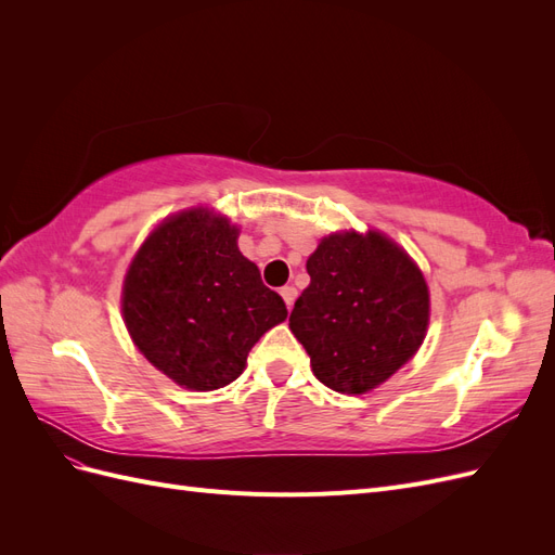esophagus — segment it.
<instances>
[{
    "instance_id": "34e87169",
    "label": "esophagus",
    "mask_w": 555,
    "mask_h": 555,
    "mask_svg": "<svg viewBox=\"0 0 555 555\" xmlns=\"http://www.w3.org/2000/svg\"><path fill=\"white\" fill-rule=\"evenodd\" d=\"M280 294H282V298H284V304H287V308H292L298 292H296V287H292V284H287V287H282V289H280Z\"/></svg>"
}]
</instances>
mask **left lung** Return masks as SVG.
I'll return each instance as SVG.
<instances>
[{
  "label": "left lung",
  "mask_w": 555,
  "mask_h": 555,
  "mask_svg": "<svg viewBox=\"0 0 555 555\" xmlns=\"http://www.w3.org/2000/svg\"><path fill=\"white\" fill-rule=\"evenodd\" d=\"M306 268L310 284L289 328L319 382L365 393L416 354L428 326V287L393 241L377 231L333 233Z\"/></svg>",
  "instance_id": "obj_1"
}]
</instances>
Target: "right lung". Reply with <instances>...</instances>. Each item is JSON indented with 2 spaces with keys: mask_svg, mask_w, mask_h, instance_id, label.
Wrapping results in <instances>:
<instances>
[{
  "mask_svg": "<svg viewBox=\"0 0 555 555\" xmlns=\"http://www.w3.org/2000/svg\"><path fill=\"white\" fill-rule=\"evenodd\" d=\"M238 229L204 208L159 224L125 278L122 314L141 354L184 389L212 391L287 319L280 294L238 249Z\"/></svg>",
  "mask_w": 555,
  "mask_h": 555,
  "instance_id": "add662e5",
  "label": "right lung"
}]
</instances>
